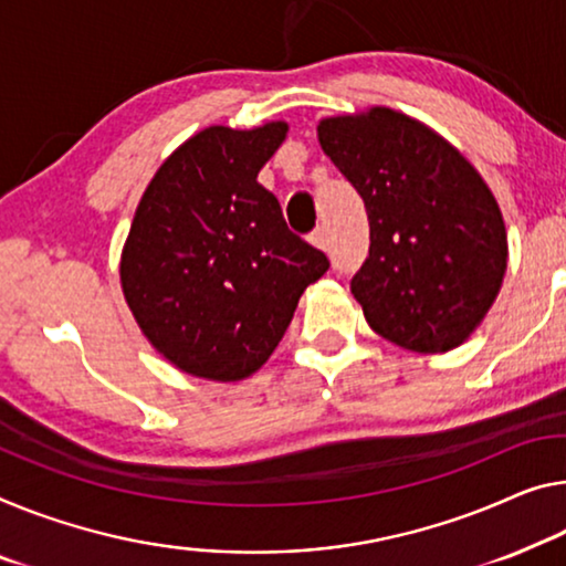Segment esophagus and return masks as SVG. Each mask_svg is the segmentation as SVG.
I'll return each mask as SVG.
<instances>
[{
	"label": "esophagus",
	"instance_id": "obj_1",
	"mask_svg": "<svg viewBox=\"0 0 566 566\" xmlns=\"http://www.w3.org/2000/svg\"><path fill=\"white\" fill-rule=\"evenodd\" d=\"M313 245L316 248H321V250H326V245H328V240H326V230L324 228H316L311 232V238H308Z\"/></svg>",
	"mask_w": 566,
	"mask_h": 566
}]
</instances>
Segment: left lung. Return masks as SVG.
Here are the masks:
<instances>
[{
	"mask_svg": "<svg viewBox=\"0 0 566 566\" xmlns=\"http://www.w3.org/2000/svg\"><path fill=\"white\" fill-rule=\"evenodd\" d=\"M318 142L367 210L369 255L352 293L369 326L410 352L455 349L506 273V228L481 174L392 108L321 120Z\"/></svg>",
	"mask_w": 566,
	"mask_h": 566,
	"instance_id": "left-lung-1",
	"label": "left lung"
}]
</instances>
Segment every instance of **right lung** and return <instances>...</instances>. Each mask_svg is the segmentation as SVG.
Here are the masks:
<instances>
[{
    "instance_id": "1",
    "label": "right lung",
    "mask_w": 566,
    "mask_h": 566,
    "mask_svg": "<svg viewBox=\"0 0 566 566\" xmlns=\"http://www.w3.org/2000/svg\"><path fill=\"white\" fill-rule=\"evenodd\" d=\"M210 126L181 144L138 202L120 283L146 338L181 371L238 381L265 364L328 258L289 230L258 171L283 144Z\"/></svg>"
}]
</instances>
